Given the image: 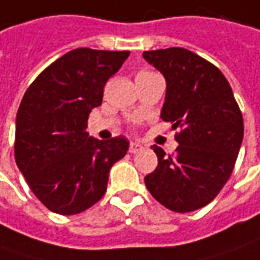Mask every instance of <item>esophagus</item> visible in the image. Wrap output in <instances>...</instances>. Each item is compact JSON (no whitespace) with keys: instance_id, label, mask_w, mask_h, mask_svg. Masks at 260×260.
I'll return each instance as SVG.
<instances>
[{"instance_id":"1","label":"esophagus","mask_w":260,"mask_h":260,"mask_svg":"<svg viewBox=\"0 0 260 260\" xmlns=\"http://www.w3.org/2000/svg\"><path fill=\"white\" fill-rule=\"evenodd\" d=\"M142 150H143V146L140 145V143H137V142H132L130 143V147H128V152L130 153H139Z\"/></svg>"}]
</instances>
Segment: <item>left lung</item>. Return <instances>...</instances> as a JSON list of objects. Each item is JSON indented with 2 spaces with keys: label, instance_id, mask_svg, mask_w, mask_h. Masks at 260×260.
Instances as JSON below:
<instances>
[{
  "label": "left lung",
  "instance_id": "obj_1",
  "mask_svg": "<svg viewBox=\"0 0 260 260\" xmlns=\"http://www.w3.org/2000/svg\"><path fill=\"white\" fill-rule=\"evenodd\" d=\"M166 81L160 118L179 143L174 156L157 146L156 169L145 176L149 192L166 208L189 213L211 203L233 172L243 142V117L218 68L182 47L143 52Z\"/></svg>",
  "mask_w": 260,
  "mask_h": 260
}]
</instances>
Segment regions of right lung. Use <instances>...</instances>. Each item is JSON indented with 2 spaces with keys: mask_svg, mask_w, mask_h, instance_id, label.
Wrapping results in <instances>:
<instances>
[{
  "mask_svg": "<svg viewBox=\"0 0 260 260\" xmlns=\"http://www.w3.org/2000/svg\"><path fill=\"white\" fill-rule=\"evenodd\" d=\"M128 55L74 49L25 91L15 120V162L33 194L53 213L78 214L98 203L111 166L128 150L124 136L98 140L86 132L104 85Z\"/></svg>",
  "mask_w": 260,
  "mask_h": 260,
  "instance_id": "add662e5",
  "label": "right lung"
}]
</instances>
